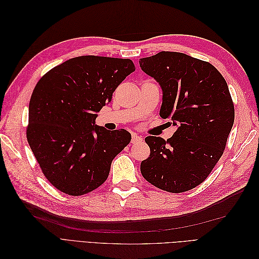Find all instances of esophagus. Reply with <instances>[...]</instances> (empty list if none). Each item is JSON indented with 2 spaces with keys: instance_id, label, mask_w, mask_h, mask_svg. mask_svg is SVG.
Segmentation results:
<instances>
[{
  "instance_id": "esophagus-1",
  "label": "esophagus",
  "mask_w": 259,
  "mask_h": 259,
  "mask_svg": "<svg viewBox=\"0 0 259 259\" xmlns=\"http://www.w3.org/2000/svg\"><path fill=\"white\" fill-rule=\"evenodd\" d=\"M143 142V138L138 136L137 134H132V144H138V143H142Z\"/></svg>"
}]
</instances>
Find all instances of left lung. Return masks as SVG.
<instances>
[{
  "label": "left lung",
  "mask_w": 259,
  "mask_h": 259,
  "mask_svg": "<svg viewBox=\"0 0 259 259\" xmlns=\"http://www.w3.org/2000/svg\"><path fill=\"white\" fill-rule=\"evenodd\" d=\"M143 71L163 92L160 115L177 131L167 140L148 136L150 155L140 164L147 182L180 193L207 178L224 153L234 121V106L221 72L207 61L183 53L160 52L139 59Z\"/></svg>",
  "instance_id": "obj_1"
}]
</instances>
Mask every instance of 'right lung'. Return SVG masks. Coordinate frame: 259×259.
<instances>
[{
    "label": "right lung",
    "instance_id": "right-lung-1",
    "mask_svg": "<svg viewBox=\"0 0 259 259\" xmlns=\"http://www.w3.org/2000/svg\"><path fill=\"white\" fill-rule=\"evenodd\" d=\"M134 71L131 59L91 55L62 62L36 83L27 139L44 176L59 191L76 197L95 190L130 144L127 131L110 132L95 120Z\"/></svg>",
    "mask_w": 259,
    "mask_h": 259
}]
</instances>
